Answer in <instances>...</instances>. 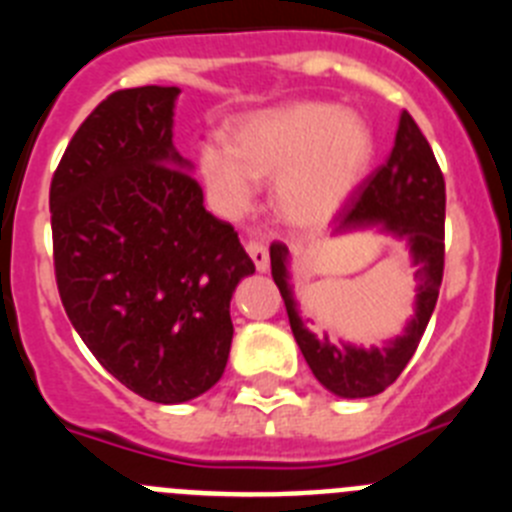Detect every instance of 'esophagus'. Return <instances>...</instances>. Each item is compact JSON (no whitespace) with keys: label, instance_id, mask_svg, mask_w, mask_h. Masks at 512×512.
<instances>
[{"label":"esophagus","instance_id":"esophagus-1","mask_svg":"<svg viewBox=\"0 0 512 512\" xmlns=\"http://www.w3.org/2000/svg\"><path fill=\"white\" fill-rule=\"evenodd\" d=\"M246 251H248V256H251L253 264H256V269H259V271L269 269V251H266L264 243L248 241L246 243Z\"/></svg>","mask_w":512,"mask_h":512}]
</instances>
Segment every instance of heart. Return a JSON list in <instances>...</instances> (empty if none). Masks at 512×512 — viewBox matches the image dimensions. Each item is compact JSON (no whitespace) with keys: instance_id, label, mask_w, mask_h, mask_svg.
Masks as SVG:
<instances>
[{"instance_id":"1","label":"heart","mask_w":512,"mask_h":512,"mask_svg":"<svg viewBox=\"0 0 512 512\" xmlns=\"http://www.w3.org/2000/svg\"><path fill=\"white\" fill-rule=\"evenodd\" d=\"M228 140L230 146L205 143L197 151L200 179L220 212L243 215L256 182L274 179L271 207L295 230L328 225L361 187L377 148L359 112L310 99L251 112Z\"/></svg>"}]
</instances>
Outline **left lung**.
I'll return each instance as SVG.
<instances>
[{"mask_svg": "<svg viewBox=\"0 0 512 512\" xmlns=\"http://www.w3.org/2000/svg\"><path fill=\"white\" fill-rule=\"evenodd\" d=\"M443 217L446 184L436 156L413 117L402 112L387 164L366 179L356 205L343 212L333 228V235L377 228V233L390 235L405 246L410 266L415 269L418 284L413 315L400 336L369 348L348 341L333 343L328 333L318 336L307 328L292 287V253L282 243H271V277L282 292L297 346L325 390L346 400L379 395L413 359L443 279Z\"/></svg>", "mask_w": 512, "mask_h": 512, "instance_id": "8db88e82", "label": "left lung"}]
</instances>
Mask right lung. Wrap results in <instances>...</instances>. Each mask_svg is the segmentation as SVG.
I'll return each instance as SVG.
<instances>
[{"instance_id": "obj_1", "label": "right lung", "mask_w": 512, "mask_h": 512, "mask_svg": "<svg viewBox=\"0 0 512 512\" xmlns=\"http://www.w3.org/2000/svg\"><path fill=\"white\" fill-rule=\"evenodd\" d=\"M179 87L110 94L81 122L51 182L53 259L71 325L99 364L161 405L220 382L230 300L256 266L205 210L174 148Z\"/></svg>"}]
</instances>
